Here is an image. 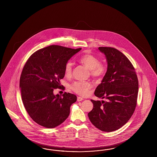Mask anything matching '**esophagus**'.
Listing matches in <instances>:
<instances>
[{
	"mask_svg": "<svg viewBox=\"0 0 157 157\" xmlns=\"http://www.w3.org/2000/svg\"><path fill=\"white\" fill-rule=\"evenodd\" d=\"M84 100L83 98H82V97H78V98H77V101H78V102H80V101H83V100Z\"/></svg>",
	"mask_w": 157,
	"mask_h": 157,
	"instance_id": "obj_1",
	"label": "esophagus"
}]
</instances>
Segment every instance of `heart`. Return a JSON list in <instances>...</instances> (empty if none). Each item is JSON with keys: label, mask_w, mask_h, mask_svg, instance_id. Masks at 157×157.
Wrapping results in <instances>:
<instances>
[{"label": "heart", "mask_w": 157, "mask_h": 157, "mask_svg": "<svg viewBox=\"0 0 157 157\" xmlns=\"http://www.w3.org/2000/svg\"><path fill=\"white\" fill-rule=\"evenodd\" d=\"M79 62L82 65L90 70L91 75L100 78L104 76L106 68L104 64L100 63L98 58L91 54H85L82 55L78 59ZM64 72L67 76L71 75L72 73L71 62H67L64 67ZM92 87V84L90 82H75L71 86L72 90L76 94L82 96H86L89 93V90Z\"/></svg>", "instance_id": "1"}]
</instances>
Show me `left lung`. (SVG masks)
Returning a JSON list of instances; mask_svg holds the SVG:
<instances>
[{"label": "left lung", "instance_id": "obj_1", "mask_svg": "<svg viewBox=\"0 0 157 157\" xmlns=\"http://www.w3.org/2000/svg\"><path fill=\"white\" fill-rule=\"evenodd\" d=\"M105 55L107 71L94 94L106 101L91 100L93 108L88 117L96 128L112 132L127 123L135 109L138 77L132 63L123 53L111 47H99Z\"/></svg>", "mask_w": 157, "mask_h": 157}]
</instances>
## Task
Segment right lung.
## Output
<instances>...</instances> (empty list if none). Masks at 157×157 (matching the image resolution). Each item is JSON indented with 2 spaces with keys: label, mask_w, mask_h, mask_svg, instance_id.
I'll list each match as a JSON object with an SVG mask.
<instances>
[{
  "label": "right lung",
  "mask_w": 157,
  "mask_h": 157,
  "mask_svg": "<svg viewBox=\"0 0 157 157\" xmlns=\"http://www.w3.org/2000/svg\"><path fill=\"white\" fill-rule=\"evenodd\" d=\"M81 49L51 45L34 53L24 66L19 81L22 100L30 117L44 127L63 123L76 101L73 94L54 95L53 90L61 87L67 63Z\"/></svg>",
  "instance_id": "add662e5"
}]
</instances>
